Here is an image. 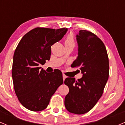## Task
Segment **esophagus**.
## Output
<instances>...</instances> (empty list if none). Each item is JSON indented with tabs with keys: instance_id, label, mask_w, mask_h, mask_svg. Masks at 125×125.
Segmentation results:
<instances>
[{
	"instance_id": "34e87169",
	"label": "esophagus",
	"mask_w": 125,
	"mask_h": 125,
	"mask_svg": "<svg viewBox=\"0 0 125 125\" xmlns=\"http://www.w3.org/2000/svg\"><path fill=\"white\" fill-rule=\"evenodd\" d=\"M62 76H63V81H64V80H65V79L66 78V76L65 75V74H62Z\"/></svg>"
}]
</instances>
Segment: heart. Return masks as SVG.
<instances>
[{"label": "heart", "mask_w": 125, "mask_h": 125, "mask_svg": "<svg viewBox=\"0 0 125 125\" xmlns=\"http://www.w3.org/2000/svg\"><path fill=\"white\" fill-rule=\"evenodd\" d=\"M65 45H72L74 46L75 45V42H74V37L72 34H69L67 36L66 39H65Z\"/></svg>", "instance_id": "1"}]
</instances>
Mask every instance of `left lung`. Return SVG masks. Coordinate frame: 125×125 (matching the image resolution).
Wrapping results in <instances>:
<instances>
[{"mask_svg": "<svg viewBox=\"0 0 125 125\" xmlns=\"http://www.w3.org/2000/svg\"><path fill=\"white\" fill-rule=\"evenodd\" d=\"M78 56L71 67L79 68L82 77L65 79L69 88L65 106L70 113L83 114L91 110L103 94L109 77V59L103 42L86 30H80L75 36Z\"/></svg>", "mask_w": 125, "mask_h": 125, "instance_id": "8db88e82", "label": "left lung"}]
</instances>
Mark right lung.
<instances>
[{
	"label": "right lung",
	"mask_w": 125,
	"mask_h": 125,
	"mask_svg": "<svg viewBox=\"0 0 125 125\" xmlns=\"http://www.w3.org/2000/svg\"><path fill=\"white\" fill-rule=\"evenodd\" d=\"M68 28H36L19 43L13 56L12 77L15 93L21 104L32 111L46 109L52 95L63 83L62 73H46L43 65L51 57V46L61 40Z\"/></svg>",
	"instance_id": "obj_1"
}]
</instances>
